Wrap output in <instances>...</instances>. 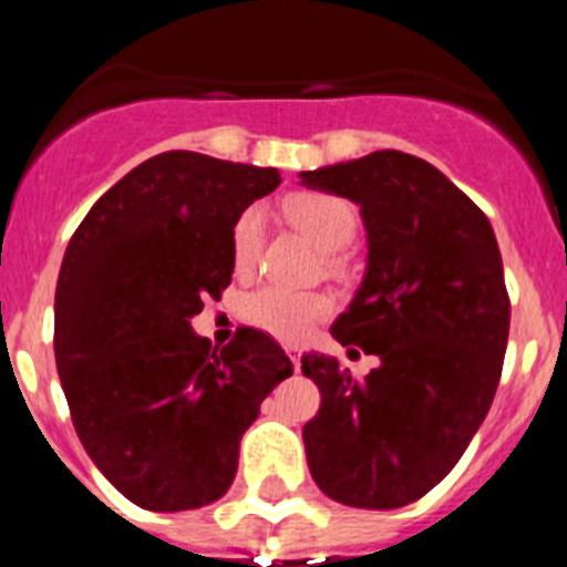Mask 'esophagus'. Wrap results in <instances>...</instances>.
Here are the masks:
<instances>
[{
	"instance_id": "1",
	"label": "esophagus",
	"mask_w": 567,
	"mask_h": 567,
	"mask_svg": "<svg viewBox=\"0 0 567 567\" xmlns=\"http://www.w3.org/2000/svg\"><path fill=\"white\" fill-rule=\"evenodd\" d=\"M287 354H289V360H292L295 369H300V349H298V346H287Z\"/></svg>"
}]
</instances>
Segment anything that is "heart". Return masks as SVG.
<instances>
[{
  "instance_id": "obj_1",
  "label": "heart",
  "mask_w": 567,
  "mask_h": 567,
  "mask_svg": "<svg viewBox=\"0 0 567 567\" xmlns=\"http://www.w3.org/2000/svg\"><path fill=\"white\" fill-rule=\"evenodd\" d=\"M289 221L327 252H338L358 229V215L352 204L327 193H298L284 204ZM264 244V213L247 209L233 227V264L238 272L252 269ZM332 312L327 295L292 289L284 284H264L244 298V318L260 332L287 343H298L312 332L318 320Z\"/></svg>"
}]
</instances>
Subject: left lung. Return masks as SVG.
<instances>
[{"instance_id":"8db88e82","label":"left lung","mask_w":567,"mask_h":567,"mask_svg":"<svg viewBox=\"0 0 567 567\" xmlns=\"http://www.w3.org/2000/svg\"><path fill=\"white\" fill-rule=\"evenodd\" d=\"M300 184L360 207L365 272L332 338L380 360L358 380L338 358H300L320 389L303 425L309 471L338 503L400 508L457 465L497 392L511 320L497 238L468 195L400 150Z\"/></svg>"}]
</instances>
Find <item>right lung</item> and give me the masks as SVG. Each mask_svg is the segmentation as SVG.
Listing matches in <instances>:
<instances>
[{
  "instance_id": "add662e5",
  "label": "right lung",
  "mask_w": 567,
  "mask_h": 567,
  "mask_svg": "<svg viewBox=\"0 0 567 567\" xmlns=\"http://www.w3.org/2000/svg\"><path fill=\"white\" fill-rule=\"evenodd\" d=\"M272 167L169 150L93 204L56 284V369L84 452L130 503L204 508L227 494L260 400L292 374L269 334L209 346L189 320L233 280V227Z\"/></svg>"
}]
</instances>
